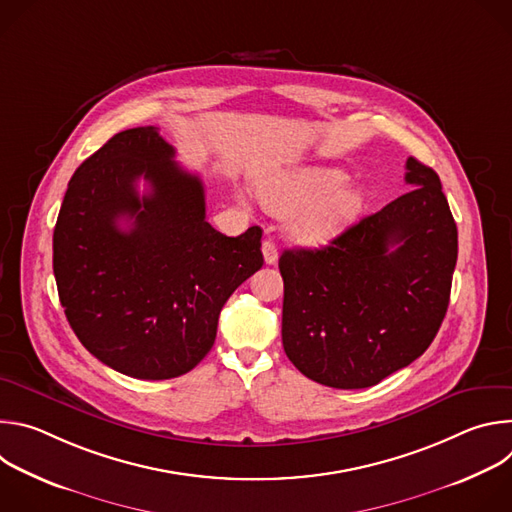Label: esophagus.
Instances as JSON below:
<instances>
[{"mask_svg":"<svg viewBox=\"0 0 512 512\" xmlns=\"http://www.w3.org/2000/svg\"><path fill=\"white\" fill-rule=\"evenodd\" d=\"M277 257H279L277 245H275L271 239H267V241L263 243V259H265V263H267V265H275V263H277Z\"/></svg>","mask_w":512,"mask_h":512,"instance_id":"1","label":"esophagus"}]
</instances>
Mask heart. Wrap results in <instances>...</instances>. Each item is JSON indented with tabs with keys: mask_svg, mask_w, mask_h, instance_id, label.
Returning <instances> with one entry per match:
<instances>
[{
	"mask_svg": "<svg viewBox=\"0 0 512 512\" xmlns=\"http://www.w3.org/2000/svg\"><path fill=\"white\" fill-rule=\"evenodd\" d=\"M336 168L300 166L279 170L257 182L261 202L275 214H289L287 231L304 245H324L358 216L362 192L344 184Z\"/></svg>",
	"mask_w": 512,
	"mask_h": 512,
	"instance_id": "b5f03b06",
	"label": "heart"
}]
</instances>
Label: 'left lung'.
Listing matches in <instances>:
<instances>
[{"instance_id": "8db88e82", "label": "left lung", "mask_w": 512, "mask_h": 512, "mask_svg": "<svg viewBox=\"0 0 512 512\" xmlns=\"http://www.w3.org/2000/svg\"><path fill=\"white\" fill-rule=\"evenodd\" d=\"M413 186L322 249H285L281 340L308 379L364 389L419 358L440 330L458 259L442 182L407 160Z\"/></svg>"}]
</instances>
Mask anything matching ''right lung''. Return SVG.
<instances>
[{
	"label": "right lung",
	"instance_id": "1",
	"mask_svg": "<svg viewBox=\"0 0 512 512\" xmlns=\"http://www.w3.org/2000/svg\"><path fill=\"white\" fill-rule=\"evenodd\" d=\"M174 154L152 125L113 135L72 174L52 241L70 328L107 367L145 381L192 371L225 302L263 265L261 229L214 231L200 178Z\"/></svg>",
	"mask_w": 512,
	"mask_h": 512
}]
</instances>
